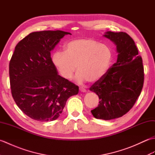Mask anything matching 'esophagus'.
<instances>
[{
	"label": "esophagus",
	"mask_w": 155,
	"mask_h": 155,
	"mask_svg": "<svg viewBox=\"0 0 155 155\" xmlns=\"http://www.w3.org/2000/svg\"><path fill=\"white\" fill-rule=\"evenodd\" d=\"M79 90H80L81 92H83V93H85V92L87 91L86 89H85V88H83V87H80L79 88Z\"/></svg>",
	"instance_id": "esophagus-1"
}]
</instances>
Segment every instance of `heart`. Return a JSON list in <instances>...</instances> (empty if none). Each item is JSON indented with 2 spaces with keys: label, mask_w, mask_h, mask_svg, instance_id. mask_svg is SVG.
I'll return each mask as SVG.
<instances>
[{
  "label": "heart",
  "mask_w": 155,
  "mask_h": 155,
  "mask_svg": "<svg viewBox=\"0 0 155 155\" xmlns=\"http://www.w3.org/2000/svg\"><path fill=\"white\" fill-rule=\"evenodd\" d=\"M113 58V52L109 46L94 39L83 38L68 42L64 52L56 51L52 61L65 79H70L77 66L75 80L79 83L86 81L94 83L107 74Z\"/></svg>",
  "instance_id": "heart-1"
}]
</instances>
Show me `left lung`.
Returning <instances> with one entry per match:
<instances>
[{
  "mask_svg": "<svg viewBox=\"0 0 155 155\" xmlns=\"http://www.w3.org/2000/svg\"><path fill=\"white\" fill-rule=\"evenodd\" d=\"M116 45L117 62L90 91L99 98V104L91 110L98 119L111 120L129 111L140 96L144 83L142 58L133 38L123 32L108 31L103 35Z\"/></svg>",
  "mask_w": 155,
  "mask_h": 155,
  "instance_id": "1",
  "label": "left lung"
}]
</instances>
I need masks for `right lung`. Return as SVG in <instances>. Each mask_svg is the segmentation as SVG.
<instances>
[{
	"label": "right lung",
	"instance_id": "add662e5",
	"mask_svg": "<svg viewBox=\"0 0 155 155\" xmlns=\"http://www.w3.org/2000/svg\"><path fill=\"white\" fill-rule=\"evenodd\" d=\"M62 31L33 32L16 45L9 63L12 96L23 113L47 122L61 114L68 98L78 87L58 75L51 52L64 35Z\"/></svg>",
	"mask_w": 155,
	"mask_h": 155
}]
</instances>
